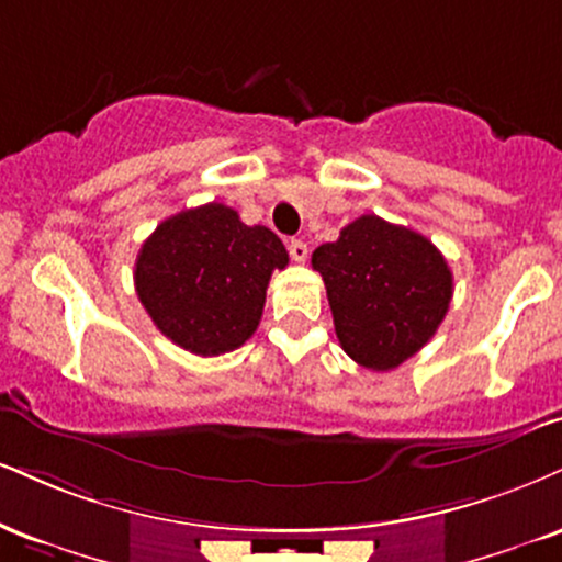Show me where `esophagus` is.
I'll return each instance as SVG.
<instances>
[{
	"mask_svg": "<svg viewBox=\"0 0 562 562\" xmlns=\"http://www.w3.org/2000/svg\"><path fill=\"white\" fill-rule=\"evenodd\" d=\"M288 251L293 256V261H306L308 259V246L303 240H290Z\"/></svg>",
	"mask_w": 562,
	"mask_h": 562,
	"instance_id": "1",
	"label": "esophagus"
}]
</instances>
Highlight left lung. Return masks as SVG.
<instances>
[{"label":"left lung","instance_id":"8db88e82","mask_svg":"<svg viewBox=\"0 0 562 562\" xmlns=\"http://www.w3.org/2000/svg\"><path fill=\"white\" fill-rule=\"evenodd\" d=\"M327 288L337 340L371 371L397 369L435 337L452 299V272L414 229L363 214L311 256Z\"/></svg>","mask_w":562,"mask_h":562}]
</instances>
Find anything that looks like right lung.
I'll list each match as a JSON object with an SVG mask.
<instances>
[{
	"mask_svg": "<svg viewBox=\"0 0 562 562\" xmlns=\"http://www.w3.org/2000/svg\"><path fill=\"white\" fill-rule=\"evenodd\" d=\"M285 267L288 251L272 229L243 225L225 204H204L148 235L135 259V293L175 346L222 356L256 333L269 277Z\"/></svg>",
	"mask_w": 562,
	"mask_h": 562,
	"instance_id": "right-lung-1",
	"label": "right lung"
}]
</instances>
